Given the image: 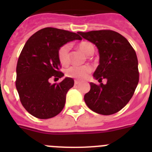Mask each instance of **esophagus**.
I'll return each mask as SVG.
<instances>
[{
    "label": "esophagus",
    "instance_id": "obj_1",
    "mask_svg": "<svg viewBox=\"0 0 152 152\" xmlns=\"http://www.w3.org/2000/svg\"><path fill=\"white\" fill-rule=\"evenodd\" d=\"M80 81H78V80H75V85H78L79 84H80Z\"/></svg>",
    "mask_w": 152,
    "mask_h": 152
}]
</instances>
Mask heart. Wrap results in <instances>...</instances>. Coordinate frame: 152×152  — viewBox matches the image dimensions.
I'll list each match as a JSON object with an SVG mask.
<instances>
[{
  "instance_id": "heart-1",
  "label": "heart",
  "mask_w": 152,
  "mask_h": 152,
  "mask_svg": "<svg viewBox=\"0 0 152 152\" xmlns=\"http://www.w3.org/2000/svg\"><path fill=\"white\" fill-rule=\"evenodd\" d=\"M77 49L86 56H92L94 52V46L91 42L88 41H82L79 42L77 45ZM70 45L64 44L61 45L58 51V58L62 65H67L70 61ZM91 68L88 65L77 67L72 66L66 70L67 76L73 77L77 80H84L91 73Z\"/></svg>"
}]
</instances>
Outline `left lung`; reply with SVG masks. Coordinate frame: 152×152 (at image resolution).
I'll return each instance as SVG.
<instances>
[{
    "label": "left lung",
    "instance_id": "left-lung-1",
    "mask_svg": "<svg viewBox=\"0 0 152 152\" xmlns=\"http://www.w3.org/2000/svg\"><path fill=\"white\" fill-rule=\"evenodd\" d=\"M78 33L97 47L100 61L94 77L99 82L107 80L106 84L90 83L91 90L84 95V101L96 113H116L129 103L139 83L136 53L128 40L115 31Z\"/></svg>",
    "mask_w": 152,
    "mask_h": 152
}]
</instances>
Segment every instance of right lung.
<instances>
[{
    "instance_id": "obj_1",
    "label": "right lung",
    "mask_w": 152,
    "mask_h": 152,
    "mask_svg": "<svg viewBox=\"0 0 152 152\" xmlns=\"http://www.w3.org/2000/svg\"><path fill=\"white\" fill-rule=\"evenodd\" d=\"M78 34L64 29L46 27L37 31L26 41L17 65L16 88L23 107L39 119H49L63 110L66 94L74 86L72 77L52 84L49 78L62 77L58 51Z\"/></svg>"
}]
</instances>
